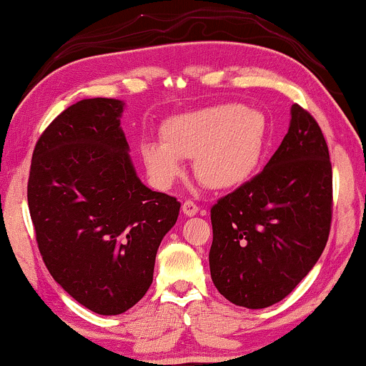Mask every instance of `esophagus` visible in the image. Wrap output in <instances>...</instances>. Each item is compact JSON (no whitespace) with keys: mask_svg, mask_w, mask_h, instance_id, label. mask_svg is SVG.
I'll use <instances>...</instances> for the list:
<instances>
[{"mask_svg":"<svg viewBox=\"0 0 366 366\" xmlns=\"http://www.w3.org/2000/svg\"><path fill=\"white\" fill-rule=\"evenodd\" d=\"M182 210H183V214L187 217H193L197 212H199V205H197L195 202H192V200H184L183 205H182Z\"/></svg>","mask_w":366,"mask_h":366,"instance_id":"34e87169","label":"esophagus"}]
</instances>
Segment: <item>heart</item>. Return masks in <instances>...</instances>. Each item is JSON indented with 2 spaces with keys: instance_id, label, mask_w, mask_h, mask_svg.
Returning <instances> with one entry per match:
<instances>
[{
  "instance_id": "1",
  "label": "heart",
  "mask_w": 366,
  "mask_h": 366,
  "mask_svg": "<svg viewBox=\"0 0 366 366\" xmlns=\"http://www.w3.org/2000/svg\"><path fill=\"white\" fill-rule=\"evenodd\" d=\"M161 142L140 147L147 174L166 188L193 159V173L209 190L239 187L259 167L269 140V123L259 109L224 102L169 116L159 128Z\"/></svg>"
}]
</instances>
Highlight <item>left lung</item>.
Here are the masks:
<instances>
[{
  "label": "left lung",
  "instance_id": "1",
  "mask_svg": "<svg viewBox=\"0 0 366 366\" xmlns=\"http://www.w3.org/2000/svg\"><path fill=\"white\" fill-rule=\"evenodd\" d=\"M332 217V166L320 127L291 106L286 137L264 171L210 209V277L238 307L286 298L320 259Z\"/></svg>",
  "mask_w": 366,
  "mask_h": 366
}]
</instances>
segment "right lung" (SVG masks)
I'll return each instance as SVG.
<instances>
[{
  "instance_id": "1",
  "label": "right lung",
  "mask_w": 366,
  "mask_h": 366,
  "mask_svg": "<svg viewBox=\"0 0 366 366\" xmlns=\"http://www.w3.org/2000/svg\"><path fill=\"white\" fill-rule=\"evenodd\" d=\"M123 111L124 101L106 97L64 109L37 140L27 187L47 270L99 315H119L144 298L182 207L137 176Z\"/></svg>"
}]
</instances>
